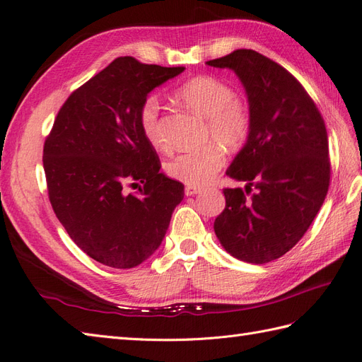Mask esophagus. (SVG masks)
<instances>
[{
    "label": "esophagus",
    "mask_w": 362,
    "mask_h": 362,
    "mask_svg": "<svg viewBox=\"0 0 362 362\" xmlns=\"http://www.w3.org/2000/svg\"><path fill=\"white\" fill-rule=\"evenodd\" d=\"M201 192H202V189H201V187H196V185H187V187L184 189V193L187 194V196L198 194V193H201Z\"/></svg>",
    "instance_id": "esophagus-1"
}]
</instances>
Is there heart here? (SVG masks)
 <instances>
[{
	"mask_svg": "<svg viewBox=\"0 0 362 362\" xmlns=\"http://www.w3.org/2000/svg\"><path fill=\"white\" fill-rule=\"evenodd\" d=\"M175 98L193 113L206 120V140L218 145L235 148L245 144L250 131V115L247 107L235 98L229 84L211 75H198L182 83ZM160 103L148 98L139 108V127L145 140L154 149H164L166 144L161 134ZM223 152L214 145L189 151L166 163L170 178L189 185H202L210 181L223 166Z\"/></svg>",
	"mask_w": 362,
	"mask_h": 362,
	"instance_id": "heart-1",
	"label": "heart"
}]
</instances>
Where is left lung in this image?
<instances>
[{"instance_id":"1","label":"left lung","mask_w":362,"mask_h":362,"mask_svg":"<svg viewBox=\"0 0 362 362\" xmlns=\"http://www.w3.org/2000/svg\"><path fill=\"white\" fill-rule=\"evenodd\" d=\"M206 64L234 71L250 115L246 144L226 169L245 190L223 189L214 233L234 258L264 264L299 242L323 205L331 178L326 127L302 84L262 54L235 49Z\"/></svg>"}]
</instances>
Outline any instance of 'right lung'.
I'll return each instance as SVG.
<instances>
[{"instance_id": "1", "label": "right lung", "mask_w": 362, "mask_h": 362, "mask_svg": "<svg viewBox=\"0 0 362 362\" xmlns=\"http://www.w3.org/2000/svg\"><path fill=\"white\" fill-rule=\"evenodd\" d=\"M184 68L119 57L60 108L43 146L49 202L74 243L95 261L133 269L160 247L184 185L160 172L139 108ZM136 185V195L124 185Z\"/></svg>"}]
</instances>
